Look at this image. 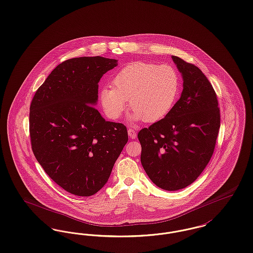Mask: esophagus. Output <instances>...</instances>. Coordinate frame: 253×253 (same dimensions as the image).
<instances>
[{"instance_id":"1","label":"esophagus","mask_w":253,"mask_h":253,"mask_svg":"<svg viewBox=\"0 0 253 253\" xmlns=\"http://www.w3.org/2000/svg\"><path fill=\"white\" fill-rule=\"evenodd\" d=\"M128 134L130 135L131 138H134V137L136 136V131L134 130V128L129 127V128H128Z\"/></svg>"}]
</instances>
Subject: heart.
I'll list each match as a JSON object with an SVG mask.
<instances>
[{
  "label": "heart",
  "instance_id": "obj_1",
  "mask_svg": "<svg viewBox=\"0 0 253 253\" xmlns=\"http://www.w3.org/2000/svg\"><path fill=\"white\" fill-rule=\"evenodd\" d=\"M113 87L100 92L101 104L111 119H119L127 107L131 119L155 122L173 108L179 91V75L170 65L136 61L120 69L113 77Z\"/></svg>",
  "mask_w": 253,
  "mask_h": 253
}]
</instances>
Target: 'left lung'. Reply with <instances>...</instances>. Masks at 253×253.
<instances>
[{"label":"left lung","mask_w":253,"mask_h":253,"mask_svg":"<svg viewBox=\"0 0 253 253\" xmlns=\"http://www.w3.org/2000/svg\"><path fill=\"white\" fill-rule=\"evenodd\" d=\"M172 58L183 78L181 95L165 118L137 134L146 174L167 191L182 189L202 174L221 124L217 94L208 77L193 64Z\"/></svg>","instance_id":"8db88e82"}]
</instances>
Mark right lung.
<instances>
[{"mask_svg": "<svg viewBox=\"0 0 253 253\" xmlns=\"http://www.w3.org/2000/svg\"><path fill=\"white\" fill-rule=\"evenodd\" d=\"M117 60L78 57L59 64L36 90L30 108L31 148L47 176L81 197L98 192L128 141L122 123L94 106L98 82Z\"/></svg>", "mask_w": 253, "mask_h": 253, "instance_id": "obj_1", "label": "right lung"}]
</instances>
